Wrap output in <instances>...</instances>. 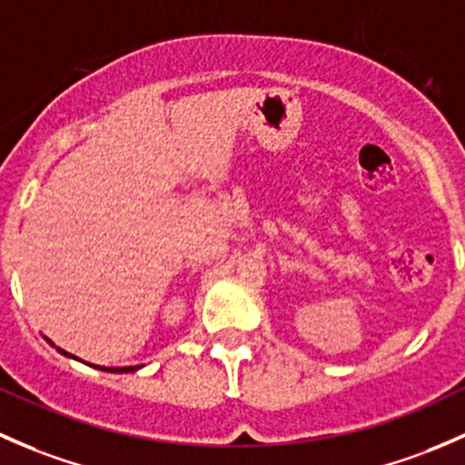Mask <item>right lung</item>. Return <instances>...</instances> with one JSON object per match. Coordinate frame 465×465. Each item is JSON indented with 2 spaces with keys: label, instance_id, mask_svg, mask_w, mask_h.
<instances>
[{
  "label": "right lung",
  "instance_id": "obj_1",
  "mask_svg": "<svg viewBox=\"0 0 465 465\" xmlns=\"http://www.w3.org/2000/svg\"><path fill=\"white\" fill-rule=\"evenodd\" d=\"M46 342L51 344V347H55L54 342H51L49 338H46ZM57 351L62 353V356H66V358H74V361H80V358H75L74 353H69V351H64V349H60V347H55ZM89 367H94V370H100V371H112V374H129V371H136V370H141V365H136V367H100V365H91V362H87Z\"/></svg>",
  "mask_w": 465,
  "mask_h": 465
}]
</instances>
